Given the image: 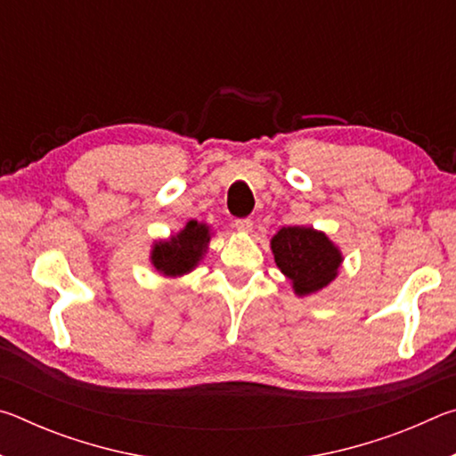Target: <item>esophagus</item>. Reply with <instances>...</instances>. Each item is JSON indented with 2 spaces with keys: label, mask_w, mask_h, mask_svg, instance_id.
I'll return each mask as SVG.
<instances>
[{
  "label": "esophagus",
  "mask_w": 456,
  "mask_h": 456,
  "mask_svg": "<svg viewBox=\"0 0 456 456\" xmlns=\"http://www.w3.org/2000/svg\"><path fill=\"white\" fill-rule=\"evenodd\" d=\"M235 229L237 231H243V233H249V231L253 229V221L249 217H243V219H235Z\"/></svg>",
  "instance_id": "1"
}]
</instances>
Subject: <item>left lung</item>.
I'll use <instances>...</instances> for the list:
<instances>
[{"instance_id":"8db88e82","label":"left lung","mask_w":456,"mask_h":456,"mask_svg":"<svg viewBox=\"0 0 456 456\" xmlns=\"http://www.w3.org/2000/svg\"><path fill=\"white\" fill-rule=\"evenodd\" d=\"M275 264L299 296L314 293L334 280L342 256L330 239L312 227H283L272 239Z\"/></svg>"}]
</instances>
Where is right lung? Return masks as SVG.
<instances>
[{
	"label": "right lung",
	"mask_w": 456,
	"mask_h": 456,
	"mask_svg": "<svg viewBox=\"0 0 456 456\" xmlns=\"http://www.w3.org/2000/svg\"><path fill=\"white\" fill-rule=\"evenodd\" d=\"M209 243V227L189 221L171 241L157 243L152 249V265L165 275H183L197 265Z\"/></svg>",
	"instance_id": "right-lung-1"
}]
</instances>
